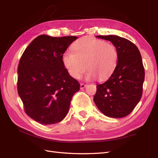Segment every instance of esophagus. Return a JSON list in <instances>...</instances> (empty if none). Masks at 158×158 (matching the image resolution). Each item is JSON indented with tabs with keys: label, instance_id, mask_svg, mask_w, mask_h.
<instances>
[{
	"label": "esophagus",
	"instance_id": "esophagus-1",
	"mask_svg": "<svg viewBox=\"0 0 158 158\" xmlns=\"http://www.w3.org/2000/svg\"><path fill=\"white\" fill-rule=\"evenodd\" d=\"M86 86H87V84H85V83H81V84H80V88L83 89L85 88Z\"/></svg>",
	"mask_w": 158,
	"mask_h": 158
}]
</instances>
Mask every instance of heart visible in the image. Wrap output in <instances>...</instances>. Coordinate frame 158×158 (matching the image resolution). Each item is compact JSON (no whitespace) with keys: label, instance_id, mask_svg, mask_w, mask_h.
<instances>
[{"label":"heart","instance_id":"heart-1","mask_svg":"<svg viewBox=\"0 0 158 158\" xmlns=\"http://www.w3.org/2000/svg\"><path fill=\"white\" fill-rule=\"evenodd\" d=\"M72 50H66L62 61L70 75L78 79L87 69L85 77L104 80L115 70L119 60L116 47L101 39L83 37L74 43Z\"/></svg>","mask_w":158,"mask_h":158}]
</instances>
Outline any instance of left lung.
Returning a JSON list of instances; mask_svg holds the SVG:
<instances>
[{
  "label": "left lung",
  "mask_w": 158,
  "mask_h": 158,
  "mask_svg": "<svg viewBox=\"0 0 158 158\" xmlns=\"http://www.w3.org/2000/svg\"><path fill=\"white\" fill-rule=\"evenodd\" d=\"M115 45L119 53L116 68L107 81L96 85L94 101L104 115L113 118L132 111L143 94L145 69L138 48L129 40L116 35L97 36Z\"/></svg>",
  "instance_id": "left-lung-1"
}]
</instances>
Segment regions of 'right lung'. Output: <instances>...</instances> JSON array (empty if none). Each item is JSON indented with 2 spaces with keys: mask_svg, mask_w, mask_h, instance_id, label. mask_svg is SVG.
<instances>
[{
  "mask_svg": "<svg viewBox=\"0 0 158 158\" xmlns=\"http://www.w3.org/2000/svg\"><path fill=\"white\" fill-rule=\"evenodd\" d=\"M77 39L42 35L30 43L20 58L18 92L27 115L44 125L54 124L68 113L70 101L80 89L62 61L69 46Z\"/></svg>",
  "mask_w": 158,
  "mask_h": 158,
  "instance_id": "obj_1",
  "label": "right lung"
}]
</instances>
